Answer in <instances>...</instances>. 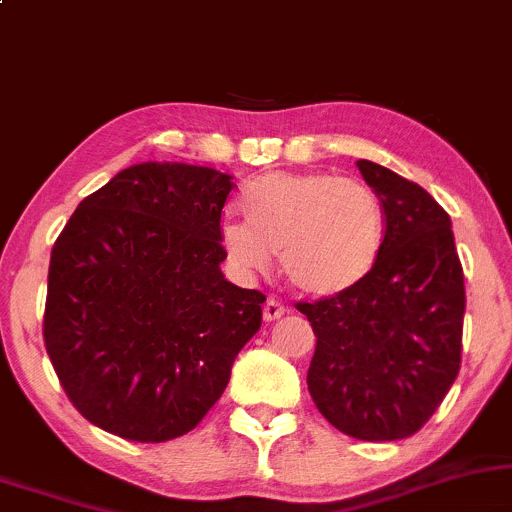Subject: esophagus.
<instances>
[{"label":"esophagus","instance_id":"1","mask_svg":"<svg viewBox=\"0 0 512 512\" xmlns=\"http://www.w3.org/2000/svg\"><path fill=\"white\" fill-rule=\"evenodd\" d=\"M286 315V307H283L279 300H274V298H269L267 303H264V307H262V317H264V322H274V319H279V317H283Z\"/></svg>","mask_w":512,"mask_h":512}]
</instances>
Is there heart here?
I'll return each mask as SVG.
<instances>
[{
	"instance_id": "b5f03b06",
	"label": "heart",
	"mask_w": 512,
	"mask_h": 512,
	"mask_svg": "<svg viewBox=\"0 0 512 512\" xmlns=\"http://www.w3.org/2000/svg\"><path fill=\"white\" fill-rule=\"evenodd\" d=\"M245 224L226 221L219 240L233 267L262 274L279 252L298 291L336 295L372 272L386 236L379 195L357 178L329 171H274L240 195Z\"/></svg>"
}]
</instances>
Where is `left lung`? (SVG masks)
Returning a JSON list of instances; mask_svg holds the SVG:
<instances>
[{"instance_id": "left-lung-1", "label": "left lung", "mask_w": 512, "mask_h": 512, "mask_svg": "<svg viewBox=\"0 0 512 512\" xmlns=\"http://www.w3.org/2000/svg\"><path fill=\"white\" fill-rule=\"evenodd\" d=\"M386 236L374 269L348 291L295 303L317 348L307 389L338 432L398 441L420 432L460 372L465 281L451 217L427 190L360 159Z\"/></svg>"}]
</instances>
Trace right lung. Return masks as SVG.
Wrapping results in <instances>:
<instances>
[{
  "mask_svg": "<svg viewBox=\"0 0 512 512\" xmlns=\"http://www.w3.org/2000/svg\"><path fill=\"white\" fill-rule=\"evenodd\" d=\"M233 176L128 166L85 197L52 248L42 336L85 420L128 441L188 434L221 398L264 293L224 279Z\"/></svg>",
  "mask_w": 512,
  "mask_h": 512,
  "instance_id": "1",
  "label": "right lung"
}]
</instances>
